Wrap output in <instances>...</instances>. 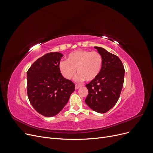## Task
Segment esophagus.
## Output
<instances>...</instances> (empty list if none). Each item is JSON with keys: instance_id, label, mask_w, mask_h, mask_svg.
I'll return each mask as SVG.
<instances>
[{"instance_id": "34e87169", "label": "esophagus", "mask_w": 153, "mask_h": 153, "mask_svg": "<svg viewBox=\"0 0 153 153\" xmlns=\"http://www.w3.org/2000/svg\"><path fill=\"white\" fill-rule=\"evenodd\" d=\"M82 87V85H80V84H75V89H79V88Z\"/></svg>"}]
</instances>
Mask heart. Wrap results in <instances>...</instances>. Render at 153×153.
Wrapping results in <instances>:
<instances>
[{"mask_svg": "<svg viewBox=\"0 0 153 153\" xmlns=\"http://www.w3.org/2000/svg\"><path fill=\"white\" fill-rule=\"evenodd\" d=\"M102 66L103 59L99 52L79 50L69 53L66 61L60 62L59 69L64 78L71 80L75 75L76 69V80L91 82L98 76Z\"/></svg>", "mask_w": 153, "mask_h": 153, "instance_id": "heart-1", "label": "heart"}]
</instances>
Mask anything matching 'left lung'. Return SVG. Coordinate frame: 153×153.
<instances>
[{"mask_svg": "<svg viewBox=\"0 0 153 153\" xmlns=\"http://www.w3.org/2000/svg\"><path fill=\"white\" fill-rule=\"evenodd\" d=\"M103 59L98 76L85 86L89 94L85 100L98 113H105L116 104L123 87L124 69L120 59L101 47H94Z\"/></svg>", "mask_w": 153, "mask_h": 153, "instance_id": "8db88e82", "label": "left lung"}]
</instances>
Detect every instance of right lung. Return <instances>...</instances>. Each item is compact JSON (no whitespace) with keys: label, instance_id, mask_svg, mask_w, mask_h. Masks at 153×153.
I'll return each mask as SVG.
<instances>
[{"label":"right lung","instance_id":"obj_1","mask_svg":"<svg viewBox=\"0 0 153 153\" xmlns=\"http://www.w3.org/2000/svg\"><path fill=\"white\" fill-rule=\"evenodd\" d=\"M63 55L51 52L37 59L27 73L28 98L33 108L45 117L58 114L67 104L75 84L59 69Z\"/></svg>","mask_w":153,"mask_h":153}]
</instances>
